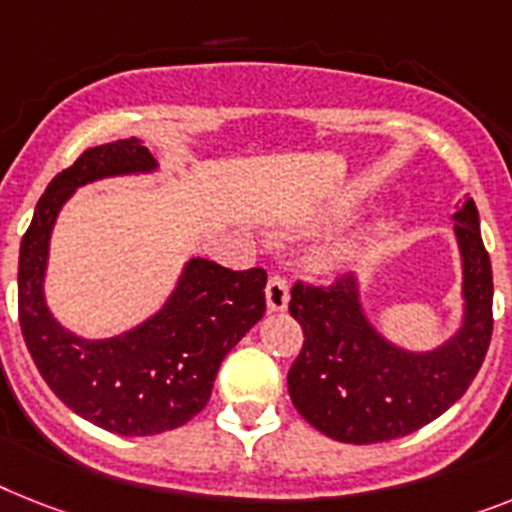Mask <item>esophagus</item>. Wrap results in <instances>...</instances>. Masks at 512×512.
I'll list each match as a JSON object with an SVG mask.
<instances>
[{
  "mask_svg": "<svg viewBox=\"0 0 512 512\" xmlns=\"http://www.w3.org/2000/svg\"><path fill=\"white\" fill-rule=\"evenodd\" d=\"M287 301H290V290H287L285 277L272 274L269 282H266V308L269 311H285Z\"/></svg>",
  "mask_w": 512,
  "mask_h": 512,
  "instance_id": "34e87169",
  "label": "esophagus"
}]
</instances>
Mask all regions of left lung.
Wrapping results in <instances>:
<instances>
[{
  "mask_svg": "<svg viewBox=\"0 0 512 512\" xmlns=\"http://www.w3.org/2000/svg\"><path fill=\"white\" fill-rule=\"evenodd\" d=\"M463 266V319L432 350H408L379 332L356 277L311 287L295 282L290 314L303 327L287 392L308 424L350 445L416 432L458 403L479 374L492 340V264L474 198L453 214Z\"/></svg>",
  "mask_w": 512,
  "mask_h": 512,
  "instance_id": "left-lung-1",
  "label": "left lung"
}]
</instances>
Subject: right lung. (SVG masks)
<instances>
[{
    "instance_id": "add662e5",
    "label": "right lung",
    "mask_w": 512,
    "mask_h": 512,
    "mask_svg": "<svg viewBox=\"0 0 512 512\" xmlns=\"http://www.w3.org/2000/svg\"><path fill=\"white\" fill-rule=\"evenodd\" d=\"M156 170L138 138L83 151L38 198L20 243V329L36 369L70 411L122 437L170 432L204 411L219 363L266 311L264 269L232 272L196 256L164 306L122 335L88 340L54 319L44 295L46 261L67 198L104 177Z\"/></svg>"
}]
</instances>
